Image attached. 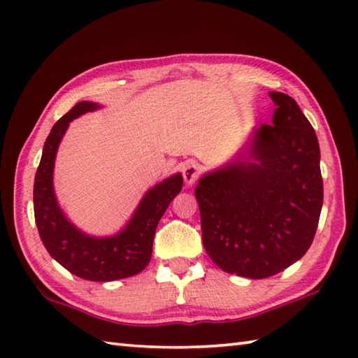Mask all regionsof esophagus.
<instances>
[{
  "mask_svg": "<svg viewBox=\"0 0 358 358\" xmlns=\"http://www.w3.org/2000/svg\"><path fill=\"white\" fill-rule=\"evenodd\" d=\"M200 164H196L194 162H189L186 163L185 169H183V178H185V183L187 186H192L194 183H196V180L200 178Z\"/></svg>",
  "mask_w": 358,
  "mask_h": 358,
  "instance_id": "1",
  "label": "esophagus"
}]
</instances>
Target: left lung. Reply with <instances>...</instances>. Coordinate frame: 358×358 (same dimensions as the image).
Wrapping results in <instances>:
<instances>
[{"instance_id": "1", "label": "left lung", "mask_w": 358, "mask_h": 358, "mask_svg": "<svg viewBox=\"0 0 358 358\" xmlns=\"http://www.w3.org/2000/svg\"><path fill=\"white\" fill-rule=\"evenodd\" d=\"M272 124L248 152L199 181L203 245L218 268L272 277L306 254L323 206L320 148L294 98L269 94Z\"/></svg>"}]
</instances>
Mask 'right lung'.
Returning <instances> with one entry per match:
<instances>
[{
	"mask_svg": "<svg viewBox=\"0 0 358 358\" xmlns=\"http://www.w3.org/2000/svg\"><path fill=\"white\" fill-rule=\"evenodd\" d=\"M98 108L96 103L80 101L53 124L35 175L34 210L38 232L52 258L80 278L113 281L132 277L149 264L157 224L183 187V177L172 175L152 187L143 196L131 222L113 237L95 238L78 231L58 206L52 183L53 164L58 144L71 121Z\"/></svg>",
	"mask_w": 358,
	"mask_h": 358,
	"instance_id": "right-lung-1",
	"label": "right lung"
}]
</instances>
